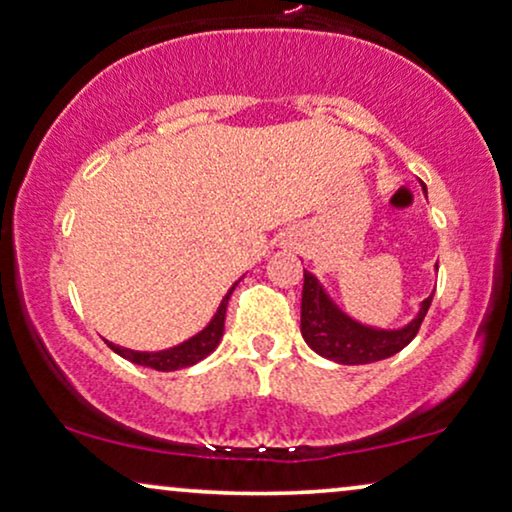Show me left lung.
I'll list each match as a JSON object with an SVG mask.
<instances>
[{"label":"left lung","mask_w":512,"mask_h":512,"mask_svg":"<svg viewBox=\"0 0 512 512\" xmlns=\"http://www.w3.org/2000/svg\"><path fill=\"white\" fill-rule=\"evenodd\" d=\"M435 292V290H433ZM433 292L421 302L417 316L398 330H381L358 323L339 309L311 271L304 269L302 288V337L318 356L339 365H367L391 358L417 337L426 318Z\"/></svg>","instance_id":"left-lung-1"}]
</instances>
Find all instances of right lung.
<instances>
[{
  "instance_id": "right-lung-1",
  "label": "right lung",
  "mask_w": 512,
  "mask_h": 512,
  "mask_svg": "<svg viewBox=\"0 0 512 512\" xmlns=\"http://www.w3.org/2000/svg\"><path fill=\"white\" fill-rule=\"evenodd\" d=\"M238 285V281L231 285L227 295L222 297L220 306H217L215 316L210 318V323L203 327L201 332H196L194 337H189L187 342L177 344V346H170V349H163V351H133V349H124V346H117L112 342H107L109 349L114 353H119L121 358L131 360L135 365H142V367H152V370H159V372H173V370H182V367H192L203 360L206 356H210L217 349V344H220V339L224 335V316H227V304H229V297L234 288Z\"/></svg>"
}]
</instances>
